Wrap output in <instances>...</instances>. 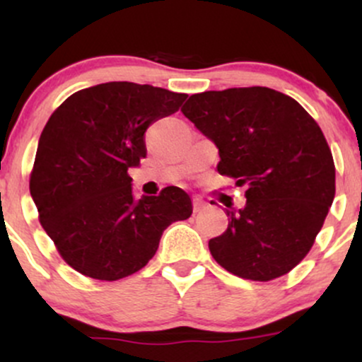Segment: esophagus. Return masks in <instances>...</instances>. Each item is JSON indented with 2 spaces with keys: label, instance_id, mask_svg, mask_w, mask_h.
I'll return each mask as SVG.
<instances>
[{
  "label": "esophagus",
  "instance_id": "obj_1",
  "mask_svg": "<svg viewBox=\"0 0 362 362\" xmlns=\"http://www.w3.org/2000/svg\"><path fill=\"white\" fill-rule=\"evenodd\" d=\"M207 206L206 201H202L201 197H194V213H201V211H204Z\"/></svg>",
  "mask_w": 362,
  "mask_h": 362
}]
</instances>
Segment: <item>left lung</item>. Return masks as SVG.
I'll return each instance as SVG.
<instances>
[{
  "label": "left lung",
  "mask_w": 362,
  "mask_h": 362,
  "mask_svg": "<svg viewBox=\"0 0 362 362\" xmlns=\"http://www.w3.org/2000/svg\"><path fill=\"white\" fill-rule=\"evenodd\" d=\"M182 112L216 144L218 172L245 185L209 240L235 276L272 281L305 259L335 197V165L322 129L294 98L265 86L190 95Z\"/></svg>",
  "instance_id": "1"
}]
</instances>
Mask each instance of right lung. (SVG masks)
Listing matches in <instances>:
<instances>
[{"label":"right lung","instance_id":"1","mask_svg":"<svg viewBox=\"0 0 362 362\" xmlns=\"http://www.w3.org/2000/svg\"><path fill=\"white\" fill-rule=\"evenodd\" d=\"M185 93L110 81L66 98L45 124L30 175L39 221L66 264L117 281L153 259L163 231L192 214L189 194L165 187L134 197L127 170L146 158L144 132Z\"/></svg>","mask_w":362,"mask_h":362}]
</instances>
